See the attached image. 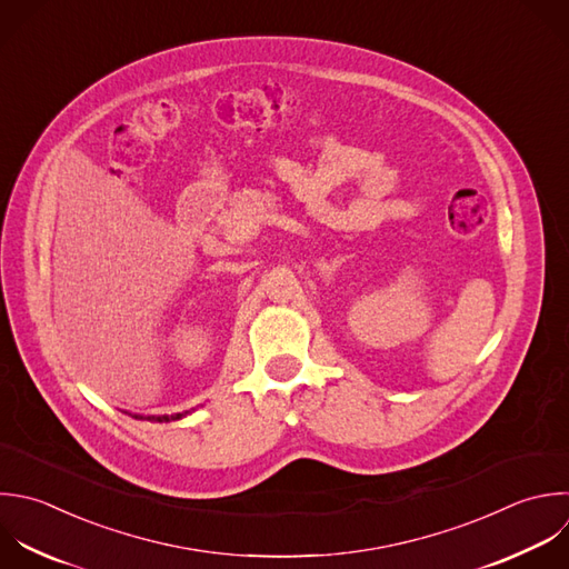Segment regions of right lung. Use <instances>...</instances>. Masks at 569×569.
I'll return each instance as SVG.
<instances>
[{
	"instance_id": "obj_1",
	"label": "right lung",
	"mask_w": 569,
	"mask_h": 569,
	"mask_svg": "<svg viewBox=\"0 0 569 569\" xmlns=\"http://www.w3.org/2000/svg\"><path fill=\"white\" fill-rule=\"evenodd\" d=\"M189 411H184V413H173V416H149L147 420H156V422H169V420H180L182 416H187ZM136 418H140L142 420V416H136Z\"/></svg>"
}]
</instances>
